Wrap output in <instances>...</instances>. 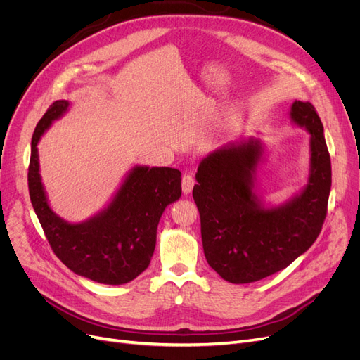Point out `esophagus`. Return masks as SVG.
Returning a JSON list of instances; mask_svg holds the SVG:
<instances>
[{"instance_id":"1","label":"esophagus","mask_w":360,"mask_h":360,"mask_svg":"<svg viewBox=\"0 0 360 360\" xmlns=\"http://www.w3.org/2000/svg\"><path fill=\"white\" fill-rule=\"evenodd\" d=\"M194 184H195V181H194V176H193V175H184V176H182V193H184L185 195L190 194V193L193 191Z\"/></svg>"}]
</instances>
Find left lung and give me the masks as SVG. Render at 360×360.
<instances>
[{
  "label": "left lung",
  "mask_w": 360,
  "mask_h": 360,
  "mask_svg": "<svg viewBox=\"0 0 360 360\" xmlns=\"http://www.w3.org/2000/svg\"><path fill=\"white\" fill-rule=\"evenodd\" d=\"M290 123L309 131L307 181L285 202L264 197L258 172L267 157L259 138L222 145L198 165L193 190L207 264L242 285L286 269L314 243L326 217L330 158L323 124L310 102L295 101Z\"/></svg>",
  "instance_id": "left-lung-1"
}]
</instances>
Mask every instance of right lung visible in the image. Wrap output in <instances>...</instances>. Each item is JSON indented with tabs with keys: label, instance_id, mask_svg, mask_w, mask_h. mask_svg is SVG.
I'll list each match as a JSON object with an SVG mask.
<instances>
[{
	"label": "right lung",
	"instance_id": "add662e5",
	"mask_svg": "<svg viewBox=\"0 0 360 360\" xmlns=\"http://www.w3.org/2000/svg\"><path fill=\"white\" fill-rule=\"evenodd\" d=\"M70 105L56 101L35 127L28 170L31 203L53 252L66 267L93 282L124 285L148 269L160 218L181 197V172L135 165L98 214L82 222L60 218L49 203L37 145Z\"/></svg>",
	"mask_w": 360,
	"mask_h": 360
}]
</instances>
